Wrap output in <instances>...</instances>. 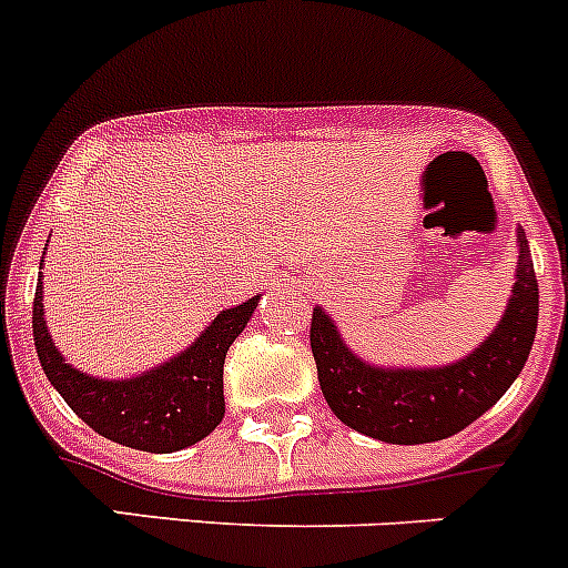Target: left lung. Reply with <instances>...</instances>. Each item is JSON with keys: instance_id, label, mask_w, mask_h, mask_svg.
<instances>
[{"instance_id": "left-lung-1", "label": "left lung", "mask_w": 568, "mask_h": 568, "mask_svg": "<svg viewBox=\"0 0 568 568\" xmlns=\"http://www.w3.org/2000/svg\"><path fill=\"white\" fill-rule=\"evenodd\" d=\"M538 328V281L518 229L516 284L494 332L463 359L440 368H376L345 345L315 306L310 343L323 398L351 429L398 446L443 440L488 413L521 374Z\"/></svg>"}]
</instances>
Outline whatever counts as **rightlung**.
Wrapping results in <instances>:
<instances>
[{"label":"right lung","instance_id":"right-lung-1","mask_svg":"<svg viewBox=\"0 0 568 568\" xmlns=\"http://www.w3.org/2000/svg\"><path fill=\"white\" fill-rule=\"evenodd\" d=\"M44 262V258H41ZM258 306V295L223 310L178 356L133 379H100L72 368L52 343L44 321V281L32 301V337L47 379L97 435L153 455L203 440L225 415L223 365L231 343Z\"/></svg>","mask_w":568,"mask_h":568}]
</instances>
